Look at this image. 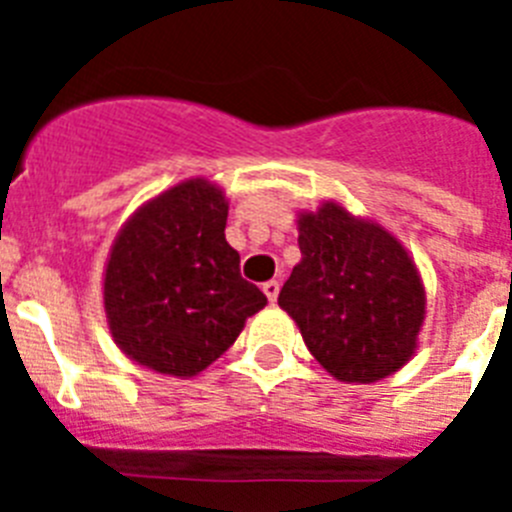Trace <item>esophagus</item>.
I'll return each instance as SVG.
<instances>
[{
  "mask_svg": "<svg viewBox=\"0 0 512 512\" xmlns=\"http://www.w3.org/2000/svg\"><path fill=\"white\" fill-rule=\"evenodd\" d=\"M264 295L269 297V302H274L279 297V282L277 279H269V282L264 284Z\"/></svg>",
  "mask_w": 512,
  "mask_h": 512,
  "instance_id": "obj_1",
  "label": "esophagus"
}]
</instances>
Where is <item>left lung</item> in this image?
<instances>
[{
  "instance_id": "1",
  "label": "left lung",
  "mask_w": 512,
  "mask_h": 512,
  "mask_svg": "<svg viewBox=\"0 0 512 512\" xmlns=\"http://www.w3.org/2000/svg\"><path fill=\"white\" fill-rule=\"evenodd\" d=\"M302 261L279 292L310 354L341 382H377L413 356L425 292L408 251L338 205L300 217Z\"/></svg>"
}]
</instances>
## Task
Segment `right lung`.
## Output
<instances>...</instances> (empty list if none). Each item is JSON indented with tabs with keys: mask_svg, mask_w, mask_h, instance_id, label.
I'll return each instance as SVG.
<instances>
[{
	"mask_svg": "<svg viewBox=\"0 0 512 512\" xmlns=\"http://www.w3.org/2000/svg\"><path fill=\"white\" fill-rule=\"evenodd\" d=\"M228 205L192 179L140 207L112 246L104 310L117 346L153 372L192 377L225 354L266 295L225 241Z\"/></svg>",
	"mask_w": 512,
	"mask_h": 512,
	"instance_id": "add662e5",
	"label": "right lung"
}]
</instances>
